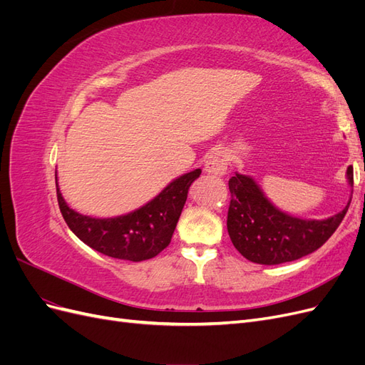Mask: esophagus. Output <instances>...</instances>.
Segmentation results:
<instances>
[{
    "instance_id": "34e87169",
    "label": "esophagus",
    "mask_w": 365,
    "mask_h": 365,
    "mask_svg": "<svg viewBox=\"0 0 365 365\" xmlns=\"http://www.w3.org/2000/svg\"><path fill=\"white\" fill-rule=\"evenodd\" d=\"M205 172L208 175H215V176H224L227 173L228 168V155L224 150H212L208 153V157L205 160Z\"/></svg>"
}]
</instances>
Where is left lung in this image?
<instances>
[{
	"label": "left lung",
	"mask_w": 365,
	"mask_h": 365,
	"mask_svg": "<svg viewBox=\"0 0 365 365\" xmlns=\"http://www.w3.org/2000/svg\"><path fill=\"white\" fill-rule=\"evenodd\" d=\"M347 182L353 187V168H347ZM231 202L227 230L235 248L259 264H280L307 256L335 233L344 219L347 205L326 219H303L275 207L252 176L237 173L228 181Z\"/></svg>",
	"instance_id": "obj_1"
}]
</instances>
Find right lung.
I'll list each match as a JSON object with an SVG mask.
<instances>
[{
    "label": "right lung",
    "mask_w": 365,
    "mask_h": 365,
    "mask_svg": "<svg viewBox=\"0 0 365 365\" xmlns=\"http://www.w3.org/2000/svg\"><path fill=\"white\" fill-rule=\"evenodd\" d=\"M200 175L201 169H195L178 176L148 204L115 217H91L70 208L56 175L58 202L65 222L83 244L109 257L141 262L155 257L170 244L187 193Z\"/></svg>",
    "instance_id": "right-lung-1"
}]
</instances>
